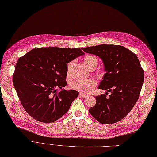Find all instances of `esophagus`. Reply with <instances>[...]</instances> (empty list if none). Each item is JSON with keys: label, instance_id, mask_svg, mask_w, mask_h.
<instances>
[{"label": "esophagus", "instance_id": "1", "mask_svg": "<svg viewBox=\"0 0 157 157\" xmlns=\"http://www.w3.org/2000/svg\"><path fill=\"white\" fill-rule=\"evenodd\" d=\"M80 96L82 97V98H86V97L87 96V94H83V93H80Z\"/></svg>", "mask_w": 157, "mask_h": 157}]
</instances>
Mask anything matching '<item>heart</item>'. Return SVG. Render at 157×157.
<instances>
[{
    "label": "heart",
    "instance_id": "1",
    "mask_svg": "<svg viewBox=\"0 0 157 157\" xmlns=\"http://www.w3.org/2000/svg\"><path fill=\"white\" fill-rule=\"evenodd\" d=\"M83 63L87 68L90 70L93 68H96L97 64H98V59L93 56H87L84 58ZM73 64L74 61H71L67 65V73L68 75H70ZM95 86L96 82L93 79L80 78L75 80L71 84V87L73 89L84 93L90 92Z\"/></svg>",
    "mask_w": 157,
    "mask_h": 157
}]
</instances>
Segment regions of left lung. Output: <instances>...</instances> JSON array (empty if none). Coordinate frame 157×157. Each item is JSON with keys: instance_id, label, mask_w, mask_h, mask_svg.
Returning a JSON list of instances; mask_svg holds the SVG:
<instances>
[{"instance_id": "1", "label": "left lung", "mask_w": 157, "mask_h": 157, "mask_svg": "<svg viewBox=\"0 0 157 157\" xmlns=\"http://www.w3.org/2000/svg\"><path fill=\"white\" fill-rule=\"evenodd\" d=\"M86 53L99 57L104 71L98 89L111 92L94 96L96 105L89 109L90 114L102 124L116 123L127 115L136 103L143 86L144 73L137 56L126 48L102 44L83 48Z\"/></svg>"}]
</instances>
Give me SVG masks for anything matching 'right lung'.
Masks as SVG:
<instances>
[{"mask_svg": "<svg viewBox=\"0 0 157 157\" xmlns=\"http://www.w3.org/2000/svg\"><path fill=\"white\" fill-rule=\"evenodd\" d=\"M82 48L41 47L18 59L13 82L21 105L34 119L54 122L68 111L79 93L66 91L67 65L84 55ZM57 88L62 90L56 93Z\"/></svg>", "mask_w": 157, "mask_h": 157, "instance_id": "add662e5", "label": "right lung"}]
</instances>
